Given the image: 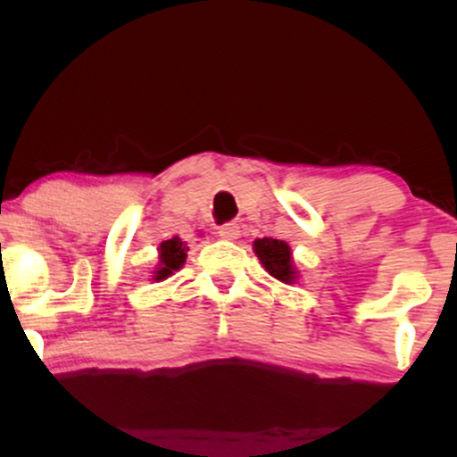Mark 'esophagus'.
Here are the masks:
<instances>
[{
  "instance_id": "obj_1",
  "label": "esophagus",
  "mask_w": 457,
  "mask_h": 457,
  "mask_svg": "<svg viewBox=\"0 0 457 457\" xmlns=\"http://www.w3.org/2000/svg\"><path fill=\"white\" fill-rule=\"evenodd\" d=\"M219 236L225 240H236L240 236L238 223H223L221 228H219Z\"/></svg>"
}]
</instances>
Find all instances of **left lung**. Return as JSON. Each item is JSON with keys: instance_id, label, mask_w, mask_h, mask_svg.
<instances>
[{"instance_id": "obj_1", "label": "left lung", "mask_w": 457, "mask_h": 457, "mask_svg": "<svg viewBox=\"0 0 457 457\" xmlns=\"http://www.w3.org/2000/svg\"><path fill=\"white\" fill-rule=\"evenodd\" d=\"M255 253L264 269L270 272L275 279L283 283H292L296 279V270L292 266V251L283 240L277 238H258L253 243Z\"/></svg>"}]
</instances>
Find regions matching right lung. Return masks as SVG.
Instances as JSON below:
<instances>
[{
	"mask_svg": "<svg viewBox=\"0 0 457 457\" xmlns=\"http://www.w3.org/2000/svg\"><path fill=\"white\" fill-rule=\"evenodd\" d=\"M187 245L180 238H171L161 243V258H159V270H154V279H165L171 272L180 269L187 260Z\"/></svg>",
	"mask_w": 457,
	"mask_h": 457,
	"instance_id": "add662e5",
	"label": "right lung"
}]
</instances>
